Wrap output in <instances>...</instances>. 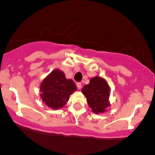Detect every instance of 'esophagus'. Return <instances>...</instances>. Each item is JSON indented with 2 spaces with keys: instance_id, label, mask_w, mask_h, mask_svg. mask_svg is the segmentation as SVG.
I'll use <instances>...</instances> for the list:
<instances>
[{
  "instance_id": "34e87169",
  "label": "esophagus",
  "mask_w": 155,
  "mask_h": 155,
  "mask_svg": "<svg viewBox=\"0 0 155 155\" xmlns=\"http://www.w3.org/2000/svg\"><path fill=\"white\" fill-rule=\"evenodd\" d=\"M76 85H77V87H78V89H80L81 88V83H79V82L77 83V84H76Z\"/></svg>"
}]
</instances>
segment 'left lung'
<instances>
[{"mask_svg":"<svg viewBox=\"0 0 155 155\" xmlns=\"http://www.w3.org/2000/svg\"><path fill=\"white\" fill-rule=\"evenodd\" d=\"M110 87L107 82L101 77L92 78L89 84L84 86L82 93L87 98L89 107L94 113H103L110 105L109 101Z\"/></svg>","mask_w":155,"mask_h":155,"instance_id":"8db88e82","label":"left lung"}]
</instances>
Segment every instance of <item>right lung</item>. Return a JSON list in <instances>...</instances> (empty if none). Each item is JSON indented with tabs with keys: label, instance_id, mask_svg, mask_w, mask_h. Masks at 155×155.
Returning <instances> with one entry per match:
<instances>
[{
	"label": "right lung",
	"instance_id": "obj_1",
	"mask_svg": "<svg viewBox=\"0 0 155 155\" xmlns=\"http://www.w3.org/2000/svg\"><path fill=\"white\" fill-rule=\"evenodd\" d=\"M76 90L77 87L72 80L66 78L60 69H54L42 81L40 96L47 106L58 110L66 104L69 95Z\"/></svg>",
	"mask_w": 155,
	"mask_h": 155
}]
</instances>
